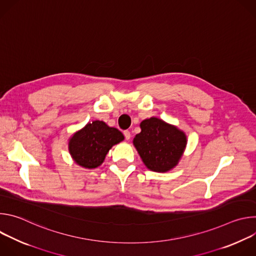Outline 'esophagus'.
<instances>
[{
	"label": "esophagus",
	"mask_w": 256,
	"mask_h": 256,
	"mask_svg": "<svg viewBox=\"0 0 256 256\" xmlns=\"http://www.w3.org/2000/svg\"><path fill=\"white\" fill-rule=\"evenodd\" d=\"M124 138H126V140H130V130H124Z\"/></svg>",
	"instance_id": "34e87169"
}]
</instances>
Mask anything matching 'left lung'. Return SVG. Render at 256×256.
Segmentation results:
<instances>
[{"label":"left lung","instance_id":"8db88e82","mask_svg":"<svg viewBox=\"0 0 256 256\" xmlns=\"http://www.w3.org/2000/svg\"><path fill=\"white\" fill-rule=\"evenodd\" d=\"M140 128L134 144L144 165L156 172L176 166L186 144L184 132L156 118L142 120Z\"/></svg>","mask_w":256,"mask_h":256}]
</instances>
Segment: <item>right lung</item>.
<instances>
[{
  "instance_id": "add662e5",
  "label": "right lung",
  "mask_w": 256,
  "mask_h": 256,
  "mask_svg": "<svg viewBox=\"0 0 256 256\" xmlns=\"http://www.w3.org/2000/svg\"><path fill=\"white\" fill-rule=\"evenodd\" d=\"M124 138V134L118 128L95 120L72 136L68 151L77 164L92 169L100 166L112 146Z\"/></svg>"
}]
</instances>
